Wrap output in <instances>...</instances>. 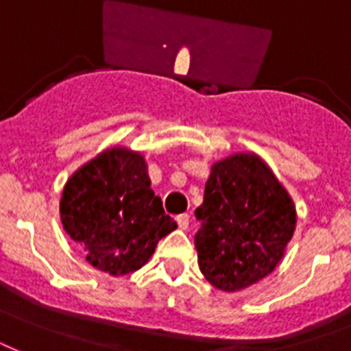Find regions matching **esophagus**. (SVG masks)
Returning <instances> with one entry per match:
<instances>
[{
    "label": "esophagus",
    "instance_id": "esophagus-1",
    "mask_svg": "<svg viewBox=\"0 0 351 351\" xmlns=\"http://www.w3.org/2000/svg\"><path fill=\"white\" fill-rule=\"evenodd\" d=\"M176 222H178V228H180V230H187V228H189V215H178V217H176Z\"/></svg>",
    "mask_w": 351,
    "mask_h": 351
}]
</instances>
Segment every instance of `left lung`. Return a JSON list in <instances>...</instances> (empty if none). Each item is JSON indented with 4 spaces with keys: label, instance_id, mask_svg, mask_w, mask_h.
Segmentation results:
<instances>
[{
    "label": "left lung",
    "instance_id": "obj_1",
    "mask_svg": "<svg viewBox=\"0 0 351 351\" xmlns=\"http://www.w3.org/2000/svg\"><path fill=\"white\" fill-rule=\"evenodd\" d=\"M195 217L198 266L222 291H239L275 269L293 237L295 206L255 154H233L211 167Z\"/></svg>",
    "mask_w": 351,
    "mask_h": 351
}]
</instances>
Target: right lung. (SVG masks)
Instances as JSON below:
<instances>
[{"label": "right lung", "instance_id": "right-lung-1", "mask_svg": "<svg viewBox=\"0 0 351 351\" xmlns=\"http://www.w3.org/2000/svg\"><path fill=\"white\" fill-rule=\"evenodd\" d=\"M62 224L101 271L140 269L160 239L176 230L154 197L140 153L114 147L80 167L63 187Z\"/></svg>", "mask_w": 351, "mask_h": 351}]
</instances>
